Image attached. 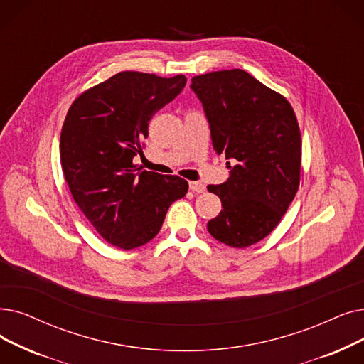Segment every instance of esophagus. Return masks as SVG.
Masks as SVG:
<instances>
[{
  "label": "esophagus",
  "instance_id": "34e87169",
  "mask_svg": "<svg viewBox=\"0 0 364 364\" xmlns=\"http://www.w3.org/2000/svg\"><path fill=\"white\" fill-rule=\"evenodd\" d=\"M188 187H191L192 192H196V193H203L205 192V184L200 183V181H191V183H188Z\"/></svg>",
  "mask_w": 364,
  "mask_h": 364
}]
</instances>
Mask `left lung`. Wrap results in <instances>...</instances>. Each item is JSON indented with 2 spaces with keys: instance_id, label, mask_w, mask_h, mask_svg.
<instances>
[{
  "instance_id": "obj_1",
  "label": "left lung",
  "mask_w": 364,
  "mask_h": 364,
  "mask_svg": "<svg viewBox=\"0 0 364 364\" xmlns=\"http://www.w3.org/2000/svg\"><path fill=\"white\" fill-rule=\"evenodd\" d=\"M192 89L210 122L214 151L230 161L228 181L208 186L223 207L208 232L229 247H250L277 228L297 193L302 136L294 109L238 68L196 75Z\"/></svg>"
}]
</instances>
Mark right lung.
Returning a JSON list of instances; mask_svg holds the SVG:
<instances>
[{
    "label": "right lung",
    "instance_id": "add662e5",
    "mask_svg": "<svg viewBox=\"0 0 364 364\" xmlns=\"http://www.w3.org/2000/svg\"><path fill=\"white\" fill-rule=\"evenodd\" d=\"M183 74L122 71L78 95L60 131V165L74 202L102 238L132 250L159 233L188 183L139 171L149 123L186 86ZM139 172L136 173V171Z\"/></svg>",
    "mask_w": 364,
    "mask_h": 364
}]
</instances>
